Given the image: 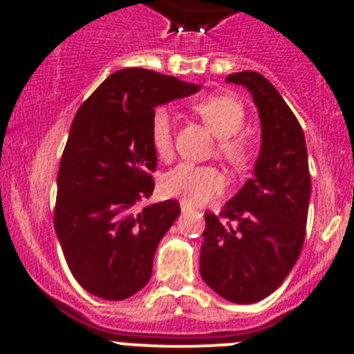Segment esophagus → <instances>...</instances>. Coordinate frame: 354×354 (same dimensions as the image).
<instances>
[{
  "label": "esophagus",
  "instance_id": "1",
  "mask_svg": "<svg viewBox=\"0 0 354 354\" xmlns=\"http://www.w3.org/2000/svg\"><path fill=\"white\" fill-rule=\"evenodd\" d=\"M180 207H181V210H183V212H188V210H192V205L188 202H185V200H181Z\"/></svg>",
  "mask_w": 354,
  "mask_h": 354
}]
</instances>
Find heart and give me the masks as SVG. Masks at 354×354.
I'll return each mask as SVG.
<instances>
[{
  "label": "heart",
  "mask_w": 354,
  "mask_h": 354,
  "mask_svg": "<svg viewBox=\"0 0 354 354\" xmlns=\"http://www.w3.org/2000/svg\"><path fill=\"white\" fill-rule=\"evenodd\" d=\"M194 111L216 137L221 138L219 154L234 167L245 169L252 160V145L240 135L245 124V108L226 94L209 95L194 102ZM151 145L160 159L173 156V130L166 109H157L151 121ZM227 180L214 166L180 164L160 178V190L167 197H180L190 205H203L224 194Z\"/></svg>",
  "instance_id": "1"
}]
</instances>
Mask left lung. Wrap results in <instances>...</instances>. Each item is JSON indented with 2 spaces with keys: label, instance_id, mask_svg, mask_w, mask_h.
Wrapping results in <instances>:
<instances>
[{
  "label": "left lung",
  "instance_id": "1",
  "mask_svg": "<svg viewBox=\"0 0 354 354\" xmlns=\"http://www.w3.org/2000/svg\"><path fill=\"white\" fill-rule=\"evenodd\" d=\"M259 109L262 147L250 178L219 216L207 212L200 276L233 303L260 301L283 284L305 241L312 194L306 142L277 88L257 71L227 75Z\"/></svg>",
  "mask_w": 354,
  "mask_h": 354
}]
</instances>
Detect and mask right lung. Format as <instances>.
I'll list each match as a JSON object with an SVG mask.
<instances>
[{"mask_svg": "<svg viewBox=\"0 0 354 354\" xmlns=\"http://www.w3.org/2000/svg\"><path fill=\"white\" fill-rule=\"evenodd\" d=\"M200 85L144 68L109 75L80 106L58 171L55 230L68 267L85 291L109 301L149 283L160 238L180 216L176 200L137 210L154 192L157 106Z\"/></svg>", "mask_w": 354, "mask_h": 354, "instance_id": "1", "label": "right lung"}]
</instances>
